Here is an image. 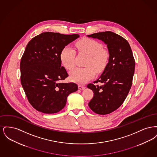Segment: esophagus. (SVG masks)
I'll return each mask as SVG.
<instances>
[{"mask_svg":"<svg viewBox=\"0 0 157 157\" xmlns=\"http://www.w3.org/2000/svg\"><path fill=\"white\" fill-rule=\"evenodd\" d=\"M78 88H79V90H83L85 88V87L83 85H78Z\"/></svg>","mask_w":157,"mask_h":157,"instance_id":"1","label":"esophagus"}]
</instances>
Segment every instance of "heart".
I'll list each match as a JSON object with an SVG mask.
<instances>
[{"mask_svg": "<svg viewBox=\"0 0 157 157\" xmlns=\"http://www.w3.org/2000/svg\"><path fill=\"white\" fill-rule=\"evenodd\" d=\"M75 46L79 52L88 55L84 67H76L70 72V78L73 82L84 83L93 79L96 75L102 72L109 61V53L103 48L102 45L90 38H83L78 40ZM76 52L69 46H65L60 53L62 65L71 71L75 67Z\"/></svg>", "mask_w": 157, "mask_h": 157, "instance_id": "b5f03b06", "label": "heart"}]
</instances>
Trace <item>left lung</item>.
<instances>
[{"label":"left lung","mask_w":157,"mask_h":157,"mask_svg":"<svg viewBox=\"0 0 157 157\" xmlns=\"http://www.w3.org/2000/svg\"><path fill=\"white\" fill-rule=\"evenodd\" d=\"M87 36L103 41L109 53L108 65L102 75L87 85L94 93L88 104L90 109L99 115L108 114L122 104L129 92L134 74V58L127 40L115 33L106 31Z\"/></svg>","instance_id":"8db88e82"}]
</instances>
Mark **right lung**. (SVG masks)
<instances>
[{"label": "right lung", "mask_w": 157, "mask_h": 157, "mask_svg": "<svg viewBox=\"0 0 157 157\" xmlns=\"http://www.w3.org/2000/svg\"><path fill=\"white\" fill-rule=\"evenodd\" d=\"M78 34L46 32L28 44L21 63V81L31 105L38 111L54 113L65 106L67 96L78 90L75 83L61 82L68 76L61 66L60 53Z\"/></svg>", "instance_id": "obj_1"}]
</instances>
